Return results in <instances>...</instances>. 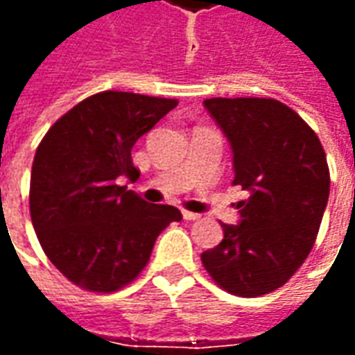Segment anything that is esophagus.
<instances>
[{
  "mask_svg": "<svg viewBox=\"0 0 355 355\" xmlns=\"http://www.w3.org/2000/svg\"><path fill=\"white\" fill-rule=\"evenodd\" d=\"M182 218H184V220H198V218H201V215L192 213V211H182Z\"/></svg>",
  "mask_w": 355,
  "mask_h": 355,
  "instance_id": "34e87169",
  "label": "esophagus"
}]
</instances>
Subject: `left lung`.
<instances>
[{
  "mask_svg": "<svg viewBox=\"0 0 355 355\" xmlns=\"http://www.w3.org/2000/svg\"><path fill=\"white\" fill-rule=\"evenodd\" d=\"M205 108L234 154L239 224L201 262L224 291L261 297L302 266L329 200V167L318 135L295 110L274 98H207Z\"/></svg>",
  "mask_w": 355,
  "mask_h": 355,
  "instance_id": "8db88e82",
  "label": "left lung"
}]
</instances>
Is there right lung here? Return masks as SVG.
<instances>
[{
	"mask_svg": "<svg viewBox=\"0 0 355 355\" xmlns=\"http://www.w3.org/2000/svg\"><path fill=\"white\" fill-rule=\"evenodd\" d=\"M175 98L104 91L66 112L35 150L30 216L49 261L78 287L114 293L150 261L157 236L182 215L148 203L137 180L135 142L177 106Z\"/></svg>",
	"mask_w": 355,
	"mask_h": 355,
	"instance_id": "add662e5",
	"label": "right lung"
}]
</instances>
